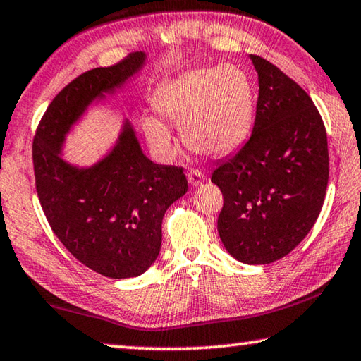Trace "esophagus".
<instances>
[{
	"label": "esophagus",
	"instance_id": "34e87169",
	"mask_svg": "<svg viewBox=\"0 0 361 361\" xmlns=\"http://www.w3.org/2000/svg\"><path fill=\"white\" fill-rule=\"evenodd\" d=\"M187 179H188V182H190V185H193V187H198V185H201L204 182V174L201 173V171H198V169H190L187 173Z\"/></svg>",
	"mask_w": 361,
	"mask_h": 361
}]
</instances>
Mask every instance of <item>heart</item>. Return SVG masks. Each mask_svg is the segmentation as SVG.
Listing matches in <instances>:
<instances>
[{
    "instance_id": "obj_1",
    "label": "heart",
    "mask_w": 361,
    "mask_h": 361,
    "mask_svg": "<svg viewBox=\"0 0 361 361\" xmlns=\"http://www.w3.org/2000/svg\"><path fill=\"white\" fill-rule=\"evenodd\" d=\"M155 109L182 123L187 145L204 155H225L241 145L254 122V87L241 68L195 69L158 88ZM149 141L168 149L171 133L155 118L144 122Z\"/></svg>"
}]
</instances>
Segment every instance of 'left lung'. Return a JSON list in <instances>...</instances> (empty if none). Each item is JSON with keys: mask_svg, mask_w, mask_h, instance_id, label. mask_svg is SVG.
<instances>
[{"mask_svg": "<svg viewBox=\"0 0 361 361\" xmlns=\"http://www.w3.org/2000/svg\"><path fill=\"white\" fill-rule=\"evenodd\" d=\"M250 60L260 87L254 130L211 180L224 195L217 228L225 249L243 263L267 264L290 254L317 220L328 142L311 97L273 63Z\"/></svg>", "mask_w": 361, "mask_h": 361, "instance_id": "left-lung-1", "label": "left lung"}]
</instances>
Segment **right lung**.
Segmentation results:
<instances>
[{"label": "right lung", "instance_id": "obj_1", "mask_svg": "<svg viewBox=\"0 0 361 361\" xmlns=\"http://www.w3.org/2000/svg\"><path fill=\"white\" fill-rule=\"evenodd\" d=\"M144 61L145 54L135 52L69 82L44 112L33 141L36 192L50 228L73 257L111 279L136 277L157 260L164 212L188 188L184 168L149 160L128 120L93 166H73L61 149L87 107L122 87Z\"/></svg>", "mask_w": 361, "mask_h": 361}]
</instances>
